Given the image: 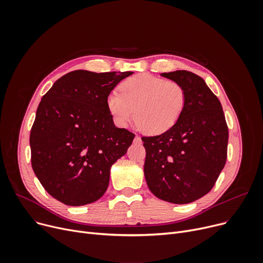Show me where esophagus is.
<instances>
[{
    "mask_svg": "<svg viewBox=\"0 0 263 263\" xmlns=\"http://www.w3.org/2000/svg\"><path fill=\"white\" fill-rule=\"evenodd\" d=\"M134 142H135V143H142V139H141L140 136L136 135V136L134 137Z\"/></svg>",
    "mask_w": 263,
    "mask_h": 263,
    "instance_id": "esophagus-1",
    "label": "esophagus"
}]
</instances>
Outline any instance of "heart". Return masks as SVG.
<instances>
[{"mask_svg":"<svg viewBox=\"0 0 263 263\" xmlns=\"http://www.w3.org/2000/svg\"><path fill=\"white\" fill-rule=\"evenodd\" d=\"M185 103L186 92L180 84L148 73L124 80L120 92L110 91L106 98L108 112L118 126L126 127L135 115L136 126L149 135L174 127Z\"/></svg>","mask_w":263,"mask_h":263,"instance_id":"obj_1","label":"heart"}]
</instances>
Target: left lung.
Here are the masks:
<instances>
[{"label": "left lung", "instance_id": "1", "mask_svg": "<svg viewBox=\"0 0 263 263\" xmlns=\"http://www.w3.org/2000/svg\"><path fill=\"white\" fill-rule=\"evenodd\" d=\"M186 92L182 115L166 132L142 137L144 174L158 198L190 203L214 186L227 159L228 127L217 97L197 74L177 70L161 73Z\"/></svg>", "mask_w": 263, "mask_h": 263}]
</instances>
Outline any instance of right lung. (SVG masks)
<instances>
[{
  "mask_svg": "<svg viewBox=\"0 0 263 263\" xmlns=\"http://www.w3.org/2000/svg\"><path fill=\"white\" fill-rule=\"evenodd\" d=\"M132 73L71 71L41 98L30 135L32 167L55 199L77 206L103 196L110 167L135 136L115 126L106 98Z\"/></svg>",
  "mask_w": 263,
  "mask_h": 263,
  "instance_id": "right-lung-1",
  "label": "right lung"
}]
</instances>
